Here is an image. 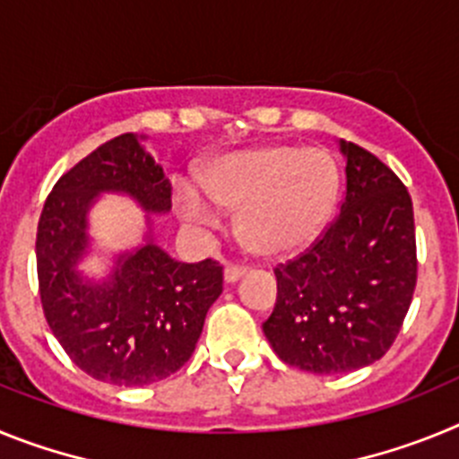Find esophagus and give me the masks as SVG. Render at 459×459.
I'll use <instances>...</instances> for the list:
<instances>
[{
  "label": "esophagus",
  "mask_w": 459,
  "mask_h": 459,
  "mask_svg": "<svg viewBox=\"0 0 459 459\" xmlns=\"http://www.w3.org/2000/svg\"><path fill=\"white\" fill-rule=\"evenodd\" d=\"M243 275H246V269H243V266H234V264L225 266V282H230V285L238 282Z\"/></svg>",
  "instance_id": "1"
}]
</instances>
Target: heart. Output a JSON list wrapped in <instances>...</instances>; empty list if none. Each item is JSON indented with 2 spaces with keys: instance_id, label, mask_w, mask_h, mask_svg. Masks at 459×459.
<instances>
[{
  "instance_id": "obj_1",
  "label": "heart",
  "mask_w": 459,
  "mask_h": 459,
  "mask_svg": "<svg viewBox=\"0 0 459 459\" xmlns=\"http://www.w3.org/2000/svg\"><path fill=\"white\" fill-rule=\"evenodd\" d=\"M200 184L211 203L193 186L174 193L181 221L209 234L222 225L218 209L238 211L241 241L257 255L282 257L324 232L338 204L340 168L324 149L264 144L222 156L202 169Z\"/></svg>"
}]
</instances>
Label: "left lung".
I'll return each mask as SVG.
<instances>
[{"label": "left lung", "mask_w": 459, "mask_h": 459, "mask_svg": "<svg viewBox=\"0 0 459 459\" xmlns=\"http://www.w3.org/2000/svg\"><path fill=\"white\" fill-rule=\"evenodd\" d=\"M347 193L307 253L275 269L262 324L275 354L315 375H344L386 354L416 287V230L404 184L366 149L340 140Z\"/></svg>", "instance_id": "left-lung-1"}]
</instances>
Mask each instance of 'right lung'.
Instances as JSON below:
<instances>
[{
	"label": "right lung",
	"mask_w": 459,
	"mask_h": 459,
	"mask_svg": "<svg viewBox=\"0 0 459 459\" xmlns=\"http://www.w3.org/2000/svg\"><path fill=\"white\" fill-rule=\"evenodd\" d=\"M126 133L100 144L56 181L36 234L43 312L71 360L93 379L147 386L193 356L204 317L222 291V266L169 257L153 238V218L172 209V184ZM126 194L145 217L143 243L113 255L103 279L79 269L91 254L88 213L100 195Z\"/></svg>",
	"instance_id": "obj_1"
}]
</instances>
